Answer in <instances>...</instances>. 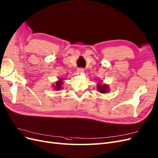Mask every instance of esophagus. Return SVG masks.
Here are the masks:
<instances>
[{
	"mask_svg": "<svg viewBox=\"0 0 158 158\" xmlns=\"http://www.w3.org/2000/svg\"><path fill=\"white\" fill-rule=\"evenodd\" d=\"M84 71V68H78L77 69V72L79 73H83Z\"/></svg>",
	"mask_w": 158,
	"mask_h": 158,
	"instance_id": "1",
	"label": "esophagus"
}]
</instances>
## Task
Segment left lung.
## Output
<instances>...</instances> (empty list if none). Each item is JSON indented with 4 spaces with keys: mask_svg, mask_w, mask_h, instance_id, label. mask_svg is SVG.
<instances>
[{
    "mask_svg": "<svg viewBox=\"0 0 158 158\" xmlns=\"http://www.w3.org/2000/svg\"><path fill=\"white\" fill-rule=\"evenodd\" d=\"M97 89H98V91H99V92H101V93L104 94V93H105V92H107L108 86L106 85H101V84H99L97 85Z\"/></svg>",
    "mask_w": 158,
    "mask_h": 158,
    "instance_id": "8db88e82",
    "label": "left lung"
}]
</instances>
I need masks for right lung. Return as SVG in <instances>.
I'll return each instance as SVG.
<instances>
[{"label": "right lung", "mask_w": 158, "mask_h": 158, "mask_svg": "<svg viewBox=\"0 0 158 158\" xmlns=\"http://www.w3.org/2000/svg\"><path fill=\"white\" fill-rule=\"evenodd\" d=\"M63 84V81H61V80H60L59 81H58L56 83V85L55 86V89H60L61 88V85Z\"/></svg>", "instance_id": "1"}]
</instances>
